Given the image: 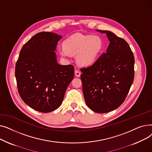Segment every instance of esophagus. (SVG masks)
Listing matches in <instances>:
<instances>
[{
    "label": "esophagus",
    "instance_id": "34e87169",
    "mask_svg": "<svg viewBox=\"0 0 152 152\" xmlns=\"http://www.w3.org/2000/svg\"><path fill=\"white\" fill-rule=\"evenodd\" d=\"M75 76H76V77H80V76H81V73H80V72H79V71L76 70V71H75Z\"/></svg>",
    "mask_w": 152,
    "mask_h": 152
}]
</instances>
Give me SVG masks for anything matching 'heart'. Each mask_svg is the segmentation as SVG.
<instances>
[{"label": "heart", "mask_w": 152, "mask_h": 152, "mask_svg": "<svg viewBox=\"0 0 152 152\" xmlns=\"http://www.w3.org/2000/svg\"><path fill=\"white\" fill-rule=\"evenodd\" d=\"M58 49L59 54L63 58L76 55V61L80 66H89L97 60L102 50L103 42L97 36L75 34L63 42Z\"/></svg>", "instance_id": "b5f03b06"}]
</instances>
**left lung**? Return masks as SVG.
I'll return each mask as SVG.
<instances>
[{"mask_svg": "<svg viewBox=\"0 0 152 152\" xmlns=\"http://www.w3.org/2000/svg\"><path fill=\"white\" fill-rule=\"evenodd\" d=\"M106 34L109 45L93 65L81 69L83 91L87 105L96 113L110 112L124 101L133 83L134 57L125 40L113 32Z\"/></svg>", "mask_w": 152, "mask_h": 152, "instance_id": "8db88e82", "label": "left lung"}]
</instances>
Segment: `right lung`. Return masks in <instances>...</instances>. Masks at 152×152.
<instances>
[{
	"instance_id": "obj_1",
	"label": "right lung",
	"mask_w": 152,
	"mask_h": 152,
	"mask_svg": "<svg viewBox=\"0 0 152 152\" xmlns=\"http://www.w3.org/2000/svg\"><path fill=\"white\" fill-rule=\"evenodd\" d=\"M62 36L42 32L24 45L16 63L15 77L21 98L42 113L57 109L74 77V66L61 65L55 53Z\"/></svg>"
}]
</instances>
